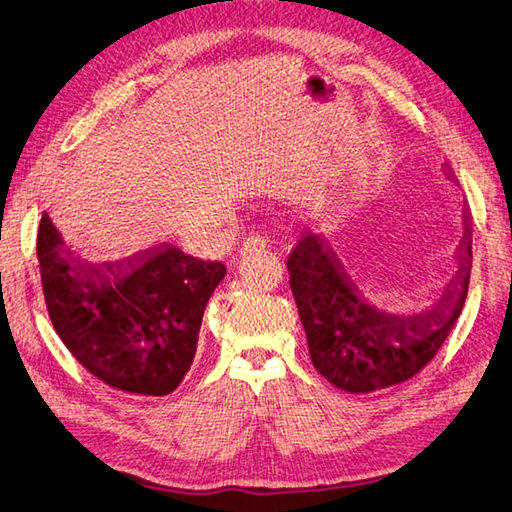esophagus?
I'll return each instance as SVG.
<instances>
[{
    "label": "esophagus",
    "mask_w": 512,
    "mask_h": 512,
    "mask_svg": "<svg viewBox=\"0 0 512 512\" xmlns=\"http://www.w3.org/2000/svg\"><path fill=\"white\" fill-rule=\"evenodd\" d=\"M266 248V239L262 235H248L244 246H241V255H246L248 250H262Z\"/></svg>",
    "instance_id": "34e87169"
}]
</instances>
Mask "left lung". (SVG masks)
<instances>
[{"instance_id":"8db88e82","label":"left lung","mask_w":512,"mask_h":512,"mask_svg":"<svg viewBox=\"0 0 512 512\" xmlns=\"http://www.w3.org/2000/svg\"><path fill=\"white\" fill-rule=\"evenodd\" d=\"M472 266V226L463 210L457 271L423 313H389L371 304L336 250L304 230L288 255L291 291L313 367L338 389L369 394L416 376L461 315Z\"/></svg>"}]
</instances>
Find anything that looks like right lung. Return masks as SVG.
Masks as SVG:
<instances>
[{"instance_id":"right-lung-1","label":"right lung","mask_w":512,"mask_h":512,"mask_svg":"<svg viewBox=\"0 0 512 512\" xmlns=\"http://www.w3.org/2000/svg\"><path fill=\"white\" fill-rule=\"evenodd\" d=\"M46 309L73 358L120 392L165 396L197 353L203 311L226 266L172 244L87 262L44 212L37 230Z\"/></svg>"}]
</instances>
